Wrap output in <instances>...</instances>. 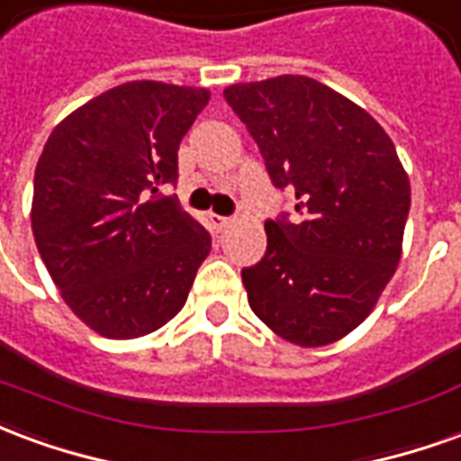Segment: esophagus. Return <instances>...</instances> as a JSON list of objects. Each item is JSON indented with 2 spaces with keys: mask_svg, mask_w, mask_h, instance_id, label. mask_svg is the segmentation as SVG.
Returning <instances> with one entry per match:
<instances>
[{
  "mask_svg": "<svg viewBox=\"0 0 461 461\" xmlns=\"http://www.w3.org/2000/svg\"><path fill=\"white\" fill-rule=\"evenodd\" d=\"M207 221H210L212 230L221 231L224 227H227V224H230L231 217H221V214H214V212H210V214H207Z\"/></svg>",
  "mask_w": 461,
  "mask_h": 461,
  "instance_id": "esophagus-1",
  "label": "esophagus"
}]
</instances>
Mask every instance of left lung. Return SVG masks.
Masks as SVG:
<instances>
[{
  "label": "left lung",
  "mask_w": 461,
  "mask_h": 461,
  "mask_svg": "<svg viewBox=\"0 0 461 461\" xmlns=\"http://www.w3.org/2000/svg\"><path fill=\"white\" fill-rule=\"evenodd\" d=\"M227 104L294 212L264 221L267 254L241 269L251 311L296 346L360 326L393 279L410 180L375 118L309 76L234 84Z\"/></svg>",
  "instance_id": "obj_1"
}]
</instances>
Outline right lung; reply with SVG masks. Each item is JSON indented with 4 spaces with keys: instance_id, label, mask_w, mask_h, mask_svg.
Returning a JSON list of instances; mask_svg holds the SVG:
<instances>
[{
    "instance_id": "obj_1",
    "label": "right lung",
    "mask_w": 461,
    "mask_h": 461,
    "mask_svg": "<svg viewBox=\"0 0 461 461\" xmlns=\"http://www.w3.org/2000/svg\"><path fill=\"white\" fill-rule=\"evenodd\" d=\"M210 101L160 81L115 86L54 128L34 175L32 230L46 269L105 339L152 333L185 306L212 249L182 210L177 150Z\"/></svg>"
}]
</instances>
